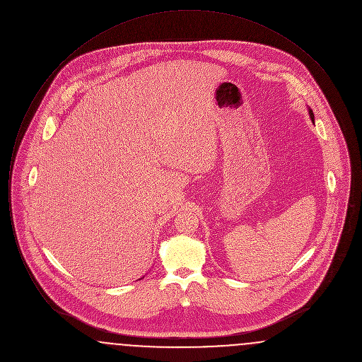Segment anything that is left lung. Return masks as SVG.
I'll return each mask as SVG.
<instances>
[{"label": "left lung", "mask_w": 362, "mask_h": 362, "mask_svg": "<svg viewBox=\"0 0 362 362\" xmlns=\"http://www.w3.org/2000/svg\"><path fill=\"white\" fill-rule=\"evenodd\" d=\"M310 119L313 121V112H312V110H310Z\"/></svg>", "instance_id": "left-lung-1"}]
</instances>
